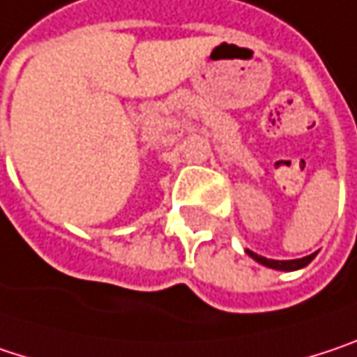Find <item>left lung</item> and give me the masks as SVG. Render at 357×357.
Returning a JSON list of instances; mask_svg holds the SVG:
<instances>
[{
	"label": "left lung",
	"mask_w": 357,
	"mask_h": 357,
	"mask_svg": "<svg viewBox=\"0 0 357 357\" xmlns=\"http://www.w3.org/2000/svg\"><path fill=\"white\" fill-rule=\"evenodd\" d=\"M257 263H261V265H265V267H271V269H280V271H296V269H300V267H306L314 257H317V252H312V255H308V257H304V259H291V261H273V259H265V257H261V255H257V252H250V250H246Z\"/></svg>",
	"instance_id": "obj_1"
}]
</instances>
